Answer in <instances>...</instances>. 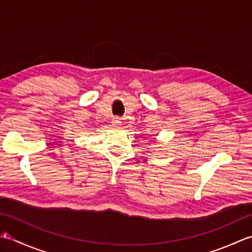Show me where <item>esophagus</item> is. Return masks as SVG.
Here are the masks:
<instances>
[{
	"instance_id": "34e87169",
	"label": "esophagus",
	"mask_w": 252,
	"mask_h": 252,
	"mask_svg": "<svg viewBox=\"0 0 252 252\" xmlns=\"http://www.w3.org/2000/svg\"><path fill=\"white\" fill-rule=\"evenodd\" d=\"M111 123H112V126H120L121 121H120L119 118H114V119H112V121H111Z\"/></svg>"
}]
</instances>
